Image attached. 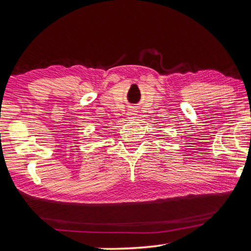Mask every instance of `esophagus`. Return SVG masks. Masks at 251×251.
Segmentation results:
<instances>
[{
    "label": "esophagus",
    "mask_w": 251,
    "mask_h": 251,
    "mask_svg": "<svg viewBox=\"0 0 251 251\" xmlns=\"http://www.w3.org/2000/svg\"><path fill=\"white\" fill-rule=\"evenodd\" d=\"M137 115H138V113L135 108H131L128 110V112H127V117H128L129 120H135V118L137 117Z\"/></svg>",
    "instance_id": "1"
}]
</instances>
